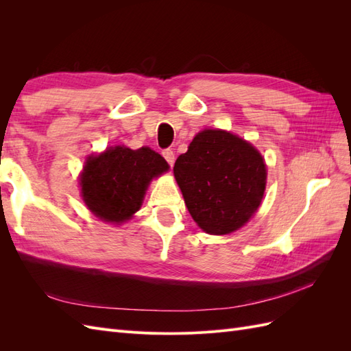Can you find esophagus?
I'll use <instances>...</instances> for the list:
<instances>
[{
	"label": "esophagus",
	"instance_id": "34e87169",
	"mask_svg": "<svg viewBox=\"0 0 351 351\" xmlns=\"http://www.w3.org/2000/svg\"><path fill=\"white\" fill-rule=\"evenodd\" d=\"M162 156L167 159V162L169 165H173L174 161H176V154L171 151V149H164L162 151Z\"/></svg>",
	"mask_w": 351,
	"mask_h": 351
}]
</instances>
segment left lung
Returning <instances> with one entry per match:
<instances>
[{
  "instance_id": "left-lung-1",
  "label": "left lung",
  "mask_w": 351,
  "mask_h": 351,
  "mask_svg": "<svg viewBox=\"0 0 351 351\" xmlns=\"http://www.w3.org/2000/svg\"><path fill=\"white\" fill-rule=\"evenodd\" d=\"M174 177L196 224L208 234L222 236L243 227L258 210L267 165L252 143L208 129L177 158Z\"/></svg>"
}]
</instances>
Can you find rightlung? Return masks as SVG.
Wrapping results in <instances>:
<instances>
[{
  "label": "right lung",
  "mask_w": 351,
  "mask_h": 351,
  "mask_svg": "<svg viewBox=\"0 0 351 351\" xmlns=\"http://www.w3.org/2000/svg\"><path fill=\"white\" fill-rule=\"evenodd\" d=\"M168 168L165 159L151 147H108L86 159L80 176L83 202L95 217L121 224L141 209L152 178Z\"/></svg>",
  "instance_id": "right-lung-1"
}]
</instances>
